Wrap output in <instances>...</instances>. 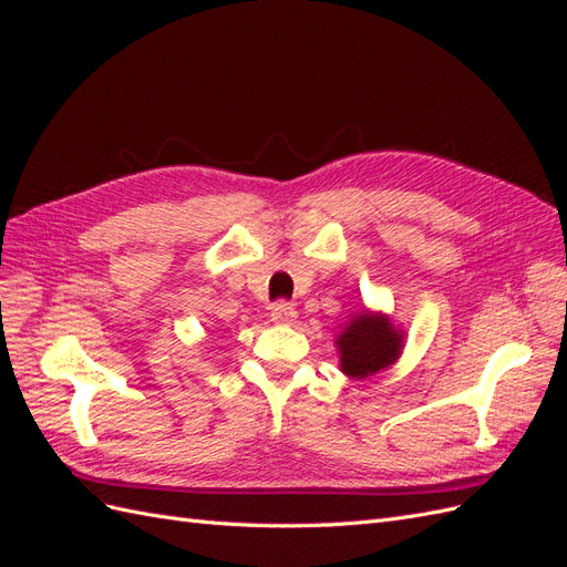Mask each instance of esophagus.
Returning a JSON list of instances; mask_svg holds the SVG:
<instances>
[{"mask_svg": "<svg viewBox=\"0 0 567 567\" xmlns=\"http://www.w3.org/2000/svg\"><path fill=\"white\" fill-rule=\"evenodd\" d=\"M298 319V312H296V307L290 305V302H277L271 307V321L274 323H284V326H288V323H293Z\"/></svg>", "mask_w": 567, "mask_h": 567, "instance_id": "obj_1", "label": "esophagus"}]
</instances>
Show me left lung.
I'll list each match as a JSON object with an SVG mask.
<instances>
[{
	"label": "left lung",
	"instance_id": "8db88e82",
	"mask_svg": "<svg viewBox=\"0 0 567 567\" xmlns=\"http://www.w3.org/2000/svg\"><path fill=\"white\" fill-rule=\"evenodd\" d=\"M342 371L352 379H364L375 371L392 364L400 354L402 336L392 329L385 317H373L364 312L354 317L342 336L338 338Z\"/></svg>",
	"mask_w": 567,
	"mask_h": 567
}]
</instances>
